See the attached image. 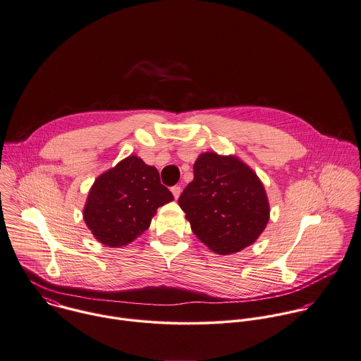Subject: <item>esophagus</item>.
<instances>
[{
	"label": "esophagus",
	"mask_w": 361,
	"mask_h": 361,
	"mask_svg": "<svg viewBox=\"0 0 361 361\" xmlns=\"http://www.w3.org/2000/svg\"><path fill=\"white\" fill-rule=\"evenodd\" d=\"M171 192H173L174 198L177 200V198L180 197V194H181V187H180V185H174V187H171Z\"/></svg>",
	"instance_id": "34e87169"
}]
</instances>
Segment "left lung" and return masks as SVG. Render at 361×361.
Segmentation results:
<instances>
[{
  "label": "left lung",
  "instance_id": "8db88e82",
  "mask_svg": "<svg viewBox=\"0 0 361 361\" xmlns=\"http://www.w3.org/2000/svg\"><path fill=\"white\" fill-rule=\"evenodd\" d=\"M195 236L218 255L236 253L266 229L270 207L257 174L235 156L202 153L178 198Z\"/></svg>",
  "mask_w": 361,
  "mask_h": 361
}]
</instances>
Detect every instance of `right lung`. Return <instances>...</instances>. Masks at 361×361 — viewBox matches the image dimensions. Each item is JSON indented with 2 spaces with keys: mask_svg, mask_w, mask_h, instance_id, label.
<instances>
[{
  "mask_svg": "<svg viewBox=\"0 0 361 361\" xmlns=\"http://www.w3.org/2000/svg\"><path fill=\"white\" fill-rule=\"evenodd\" d=\"M173 200L157 169L129 156L94 181L82 215L99 243L119 247L140 236L157 208Z\"/></svg>",
  "mask_w": 361,
  "mask_h": 361,
  "instance_id": "add662e5",
  "label": "right lung"
}]
</instances>
